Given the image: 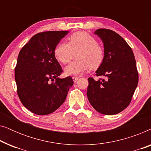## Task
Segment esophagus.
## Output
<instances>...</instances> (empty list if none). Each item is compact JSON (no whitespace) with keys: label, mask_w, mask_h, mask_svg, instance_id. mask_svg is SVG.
Wrapping results in <instances>:
<instances>
[{"label":"esophagus","mask_w":151,"mask_h":151,"mask_svg":"<svg viewBox=\"0 0 151 151\" xmlns=\"http://www.w3.org/2000/svg\"><path fill=\"white\" fill-rule=\"evenodd\" d=\"M78 79H79V78H78V77H73V82H77V80Z\"/></svg>","instance_id":"34e87169"}]
</instances>
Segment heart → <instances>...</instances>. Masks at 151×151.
I'll return each mask as SVG.
<instances>
[{
    "mask_svg": "<svg viewBox=\"0 0 151 151\" xmlns=\"http://www.w3.org/2000/svg\"><path fill=\"white\" fill-rule=\"evenodd\" d=\"M76 55L75 60L65 69L67 75H81L89 68L96 69L104 58V49L96 39L86 32H78L68 38V44L61 42L54 49L55 58L66 65Z\"/></svg>",
    "mask_w": 151,
    "mask_h": 151,
    "instance_id": "heart-1",
    "label": "heart"
}]
</instances>
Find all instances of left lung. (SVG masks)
I'll return each mask as SVG.
<instances>
[{"label": "left lung", "mask_w": 151, "mask_h": 151, "mask_svg": "<svg viewBox=\"0 0 151 151\" xmlns=\"http://www.w3.org/2000/svg\"><path fill=\"white\" fill-rule=\"evenodd\" d=\"M95 34L104 43V58L96 71L95 80L88 78V100L91 106L104 115H115L131 102L138 84V71L131 47L116 32L98 29Z\"/></svg>", "instance_id": "obj_1"}]
</instances>
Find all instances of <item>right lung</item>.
<instances>
[{
  "mask_svg": "<svg viewBox=\"0 0 151 151\" xmlns=\"http://www.w3.org/2000/svg\"><path fill=\"white\" fill-rule=\"evenodd\" d=\"M68 33V31L38 33L18 54L15 67L18 96L23 106L36 115L54 112L65 102L69 88L73 84L70 76L58 78L63 69L54 55L57 45Z\"/></svg>",
  "mask_w": 151,
  "mask_h": 151,
  "instance_id": "1",
  "label": "right lung"
}]
</instances>
